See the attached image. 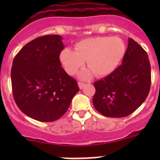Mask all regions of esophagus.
<instances>
[{
  "instance_id": "1",
  "label": "esophagus",
  "mask_w": 160,
  "mask_h": 160,
  "mask_svg": "<svg viewBox=\"0 0 160 160\" xmlns=\"http://www.w3.org/2000/svg\"><path fill=\"white\" fill-rule=\"evenodd\" d=\"M78 87H79V88H80V89H83V87L86 86V84H85V83H83V82H78Z\"/></svg>"
}]
</instances>
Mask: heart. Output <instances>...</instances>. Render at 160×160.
<instances>
[{"mask_svg":"<svg viewBox=\"0 0 160 160\" xmlns=\"http://www.w3.org/2000/svg\"><path fill=\"white\" fill-rule=\"evenodd\" d=\"M75 50L65 48L60 61L69 74H73L84 65L88 69L80 73L82 78H89L93 73L106 77L116 70L126 52L123 41L118 37H94L76 43Z\"/></svg>","mask_w":160,"mask_h":160,"instance_id":"1","label":"heart"}]
</instances>
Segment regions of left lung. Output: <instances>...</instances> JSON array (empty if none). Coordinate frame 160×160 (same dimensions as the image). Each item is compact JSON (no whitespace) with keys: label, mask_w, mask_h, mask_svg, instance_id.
Returning a JSON list of instances; mask_svg holds the SVG:
<instances>
[{"label":"left lung","mask_w":160,"mask_h":160,"mask_svg":"<svg viewBox=\"0 0 160 160\" xmlns=\"http://www.w3.org/2000/svg\"><path fill=\"white\" fill-rule=\"evenodd\" d=\"M94 86L96 92L93 104L98 112L111 118L132 114L150 91L151 65L147 52L129 38L122 65Z\"/></svg>","instance_id":"obj_1"}]
</instances>
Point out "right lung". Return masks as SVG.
<instances>
[{
    "instance_id": "add662e5",
    "label": "right lung",
    "mask_w": 160,
    "mask_h": 160,
    "mask_svg": "<svg viewBox=\"0 0 160 160\" xmlns=\"http://www.w3.org/2000/svg\"><path fill=\"white\" fill-rule=\"evenodd\" d=\"M62 37L46 35L27 43L12 61L11 82L14 100L27 116L53 122L67 111L78 92L77 82L62 67Z\"/></svg>"
}]
</instances>
